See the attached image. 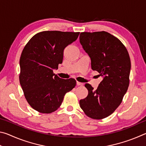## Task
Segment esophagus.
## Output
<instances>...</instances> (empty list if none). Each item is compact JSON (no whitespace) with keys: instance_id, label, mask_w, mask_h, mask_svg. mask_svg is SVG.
<instances>
[{"instance_id":"34e87169","label":"esophagus","mask_w":146,"mask_h":146,"mask_svg":"<svg viewBox=\"0 0 146 146\" xmlns=\"http://www.w3.org/2000/svg\"><path fill=\"white\" fill-rule=\"evenodd\" d=\"M76 84H77V86H83L84 84L82 83V82H76Z\"/></svg>"}]
</instances>
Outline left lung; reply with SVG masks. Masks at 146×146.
<instances>
[{
	"label": "left lung",
	"instance_id": "8db88e82",
	"mask_svg": "<svg viewBox=\"0 0 146 146\" xmlns=\"http://www.w3.org/2000/svg\"><path fill=\"white\" fill-rule=\"evenodd\" d=\"M79 39L91 58L92 70L104 78L95 90L86 84L88 95L79 104L88 117L103 119L117 110L127 92L131 70L129 53L122 42L108 32H82Z\"/></svg>",
	"mask_w": 146,
	"mask_h": 146
}]
</instances>
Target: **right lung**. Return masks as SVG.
Instances as JSON below:
<instances>
[{
  "mask_svg": "<svg viewBox=\"0 0 146 146\" xmlns=\"http://www.w3.org/2000/svg\"><path fill=\"white\" fill-rule=\"evenodd\" d=\"M79 33L42 31L24 46L20 58L19 81L27 102L38 112L55 111L65 94L75 87V79H62L53 70L62 62L64 49L77 39Z\"/></svg>",
  "mask_w": 146,
  "mask_h": 146,
  "instance_id": "right-lung-1",
  "label": "right lung"
}]
</instances>
